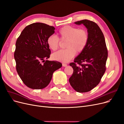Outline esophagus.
<instances>
[{"mask_svg":"<svg viewBox=\"0 0 124 124\" xmlns=\"http://www.w3.org/2000/svg\"><path fill=\"white\" fill-rule=\"evenodd\" d=\"M62 66H63V67H66L67 66V64L66 63H62Z\"/></svg>","mask_w":124,"mask_h":124,"instance_id":"1","label":"esophagus"}]
</instances>
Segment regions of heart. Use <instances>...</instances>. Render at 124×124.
<instances>
[{
    "mask_svg": "<svg viewBox=\"0 0 124 124\" xmlns=\"http://www.w3.org/2000/svg\"><path fill=\"white\" fill-rule=\"evenodd\" d=\"M58 34L62 41H67V48L55 52L52 55V58L61 62H68L74 57L77 52H83L88 42V32L84 28L65 26L59 30ZM47 43L51 50L55 51L61 46V41L59 37L53 35L48 37Z\"/></svg>",
    "mask_w": 124,
    "mask_h": 124,
    "instance_id": "b5f03b06",
    "label": "heart"
}]
</instances>
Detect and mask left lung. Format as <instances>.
I'll return each mask as SVG.
<instances>
[{
	"label": "left lung",
	"mask_w": 124,
	"mask_h": 124,
	"mask_svg": "<svg viewBox=\"0 0 124 124\" xmlns=\"http://www.w3.org/2000/svg\"><path fill=\"white\" fill-rule=\"evenodd\" d=\"M74 23L85 26L89 39L85 50L74 59L73 62L70 63L73 72L69 81L75 91L85 93L100 83L106 70L108 50L104 35L96 23L83 20Z\"/></svg>",
	"instance_id": "8db88e82"
}]
</instances>
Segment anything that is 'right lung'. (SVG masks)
I'll list each match as a JSON object with an SVG mask.
<instances>
[{
    "label": "right lung",
    "instance_id": "add662e5",
    "mask_svg": "<svg viewBox=\"0 0 124 124\" xmlns=\"http://www.w3.org/2000/svg\"><path fill=\"white\" fill-rule=\"evenodd\" d=\"M55 29L46 24L33 23L26 26L16 40L14 54L16 69L29 88L40 89L46 87L53 72L62 66L57 61H44L50 56L47 39L55 32Z\"/></svg>",
    "mask_w": 124,
    "mask_h": 124
}]
</instances>
